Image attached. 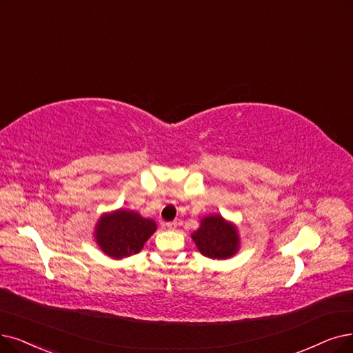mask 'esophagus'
Returning <instances> with one entry per match:
<instances>
[{
	"label": "esophagus",
	"mask_w": 353,
	"mask_h": 353,
	"mask_svg": "<svg viewBox=\"0 0 353 353\" xmlns=\"http://www.w3.org/2000/svg\"><path fill=\"white\" fill-rule=\"evenodd\" d=\"M165 228L169 229V230H175V229H176V221H168V223L165 224Z\"/></svg>",
	"instance_id": "obj_1"
}]
</instances>
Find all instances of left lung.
<instances>
[{"label": "left lung", "mask_w": 353, "mask_h": 353, "mask_svg": "<svg viewBox=\"0 0 353 353\" xmlns=\"http://www.w3.org/2000/svg\"><path fill=\"white\" fill-rule=\"evenodd\" d=\"M201 255L224 261L233 258L241 249V234L237 225L221 214H208L200 220V228L191 233Z\"/></svg>", "instance_id": "8db88e82"}]
</instances>
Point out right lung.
<instances>
[{"label":"right lung","mask_w":353,"mask_h":353,"mask_svg":"<svg viewBox=\"0 0 353 353\" xmlns=\"http://www.w3.org/2000/svg\"><path fill=\"white\" fill-rule=\"evenodd\" d=\"M157 229L154 220L140 216L134 210L117 208L103 213L97 220L94 241L104 255L123 259L142 250Z\"/></svg>","instance_id":"right-lung-1"}]
</instances>
